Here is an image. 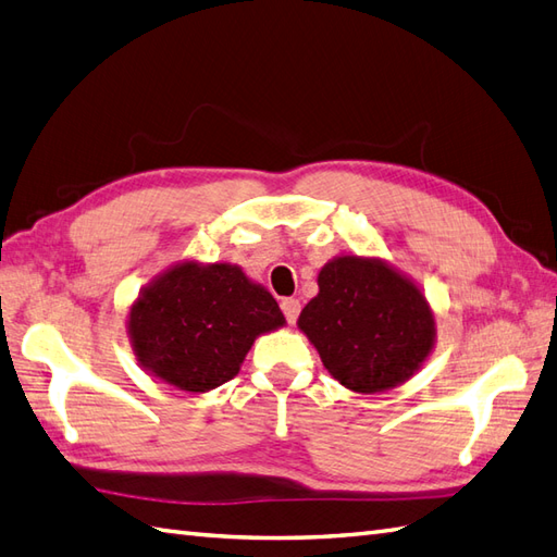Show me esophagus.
I'll return each mask as SVG.
<instances>
[{
    "instance_id": "esophagus-1",
    "label": "esophagus",
    "mask_w": 557,
    "mask_h": 557,
    "mask_svg": "<svg viewBox=\"0 0 557 557\" xmlns=\"http://www.w3.org/2000/svg\"><path fill=\"white\" fill-rule=\"evenodd\" d=\"M280 308H282V313H284V318H287V322H296V318H299V313H301V304H299V299H282L280 301Z\"/></svg>"
}]
</instances>
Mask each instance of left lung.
<instances>
[{
    "instance_id": "1",
    "label": "left lung",
    "mask_w": 557,
    "mask_h": 557,
    "mask_svg": "<svg viewBox=\"0 0 557 557\" xmlns=\"http://www.w3.org/2000/svg\"><path fill=\"white\" fill-rule=\"evenodd\" d=\"M299 327L346 389L374 394L406 382L434 344V318L416 284L382 261L334 258Z\"/></svg>"
}]
</instances>
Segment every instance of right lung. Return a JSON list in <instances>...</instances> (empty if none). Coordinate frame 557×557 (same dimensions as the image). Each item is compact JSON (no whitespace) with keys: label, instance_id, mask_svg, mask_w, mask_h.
Wrapping results in <instances>:
<instances>
[{"label":"right lung","instance_id":"add662e5","mask_svg":"<svg viewBox=\"0 0 557 557\" xmlns=\"http://www.w3.org/2000/svg\"><path fill=\"white\" fill-rule=\"evenodd\" d=\"M280 325L273 296L230 263L175 265L131 310L139 363L185 392L235 377L258 334Z\"/></svg>","mask_w":557,"mask_h":557}]
</instances>
